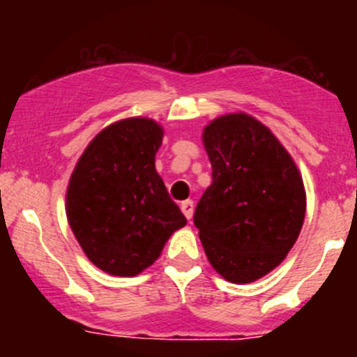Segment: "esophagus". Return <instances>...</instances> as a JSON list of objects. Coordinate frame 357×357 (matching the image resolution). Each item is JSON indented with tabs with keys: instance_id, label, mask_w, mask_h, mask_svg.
Here are the masks:
<instances>
[{
	"instance_id": "34e87169",
	"label": "esophagus",
	"mask_w": 357,
	"mask_h": 357,
	"mask_svg": "<svg viewBox=\"0 0 357 357\" xmlns=\"http://www.w3.org/2000/svg\"><path fill=\"white\" fill-rule=\"evenodd\" d=\"M181 211H183V214H185L186 219H192V215H193V202L192 200L181 202Z\"/></svg>"
}]
</instances>
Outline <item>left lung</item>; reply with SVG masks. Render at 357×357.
Listing matches in <instances>:
<instances>
[{"label": "left lung", "instance_id": "1", "mask_svg": "<svg viewBox=\"0 0 357 357\" xmlns=\"http://www.w3.org/2000/svg\"><path fill=\"white\" fill-rule=\"evenodd\" d=\"M212 183L193 222L212 268L231 283H250L276 268L297 242L305 192L294 158L247 114L205 126Z\"/></svg>", "mask_w": 357, "mask_h": 357}]
</instances>
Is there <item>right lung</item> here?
I'll list each match as a JSON object with an SVG mask.
<instances>
[{
	"instance_id": "right-lung-1",
	"label": "right lung",
	"mask_w": 357,
	"mask_h": 357,
	"mask_svg": "<svg viewBox=\"0 0 357 357\" xmlns=\"http://www.w3.org/2000/svg\"><path fill=\"white\" fill-rule=\"evenodd\" d=\"M162 136L152 119L114 122L93 138L70 176L68 225L89 261L109 275H139L186 225L155 171Z\"/></svg>"
}]
</instances>
